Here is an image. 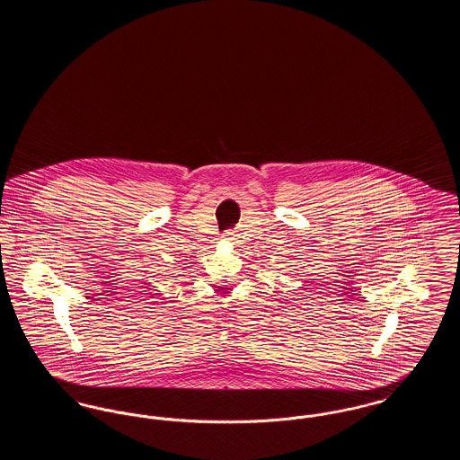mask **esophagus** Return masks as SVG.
I'll use <instances>...</instances> for the list:
<instances>
[{
  "label": "esophagus",
  "instance_id": "1",
  "mask_svg": "<svg viewBox=\"0 0 460 460\" xmlns=\"http://www.w3.org/2000/svg\"><path fill=\"white\" fill-rule=\"evenodd\" d=\"M224 236H226V240H229V241L236 240V238H234V234H233V233H226V234H224Z\"/></svg>",
  "mask_w": 460,
  "mask_h": 460
}]
</instances>
